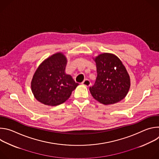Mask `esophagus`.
Returning <instances> with one entry per match:
<instances>
[{
	"mask_svg": "<svg viewBox=\"0 0 159 159\" xmlns=\"http://www.w3.org/2000/svg\"><path fill=\"white\" fill-rule=\"evenodd\" d=\"M84 85L86 86V87H89L90 86V85H91V82H90V81L88 79H85L84 80V82L82 83Z\"/></svg>",
	"mask_w": 159,
	"mask_h": 159,
	"instance_id": "esophagus-1",
	"label": "esophagus"
}]
</instances>
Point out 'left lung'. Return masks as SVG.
I'll use <instances>...</instances> for the list:
<instances>
[{
	"instance_id": "left-lung-1",
	"label": "left lung",
	"mask_w": 159,
	"mask_h": 159,
	"mask_svg": "<svg viewBox=\"0 0 159 159\" xmlns=\"http://www.w3.org/2000/svg\"><path fill=\"white\" fill-rule=\"evenodd\" d=\"M97 78L89 88L93 97L107 105L116 103L126 96L129 87V76L121 60L110 53L99 55L95 59Z\"/></svg>"
}]
</instances>
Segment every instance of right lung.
Returning <instances> with one entry per match:
<instances>
[{"mask_svg":"<svg viewBox=\"0 0 159 159\" xmlns=\"http://www.w3.org/2000/svg\"><path fill=\"white\" fill-rule=\"evenodd\" d=\"M66 59L61 53L44 60L37 69L31 89L35 98L48 106H57L69 99L79 84L65 73Z\"/></svg>","mask_w":159,"mask_h":159,"instance_id":"add662e5","label":"right lung"}]
</instances>
